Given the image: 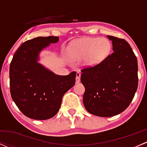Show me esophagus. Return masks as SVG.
Wrapping results in <instances>:
<instances>
[{"mask_svg": "<svg viewBox=\"0 0 147 147\" xmlns=\"http://www.w3.org/2000/svg\"><path fill=\"white\" fill-rule=\"evenodd\" d=\"M80 76H81V74L80 72H78L76 74V82H80Z\"/></svg>", "mask_w": 147, "mask_h": 147, "instance_id": "1", "label": "esophagus"}]
</instances>
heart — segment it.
Masks as SVG:
<instances>
[{"label":"heart","instance_id":"b5f03b06","mask_svg":"<svg viewBox=\"0 0 147 147\" xmlns=\"http://www.w3.org/2000/svg\"><path fill=\"white\" fill-rule=\"evenodd\" d=\"M112 47V42L107 38L90 37L74 42L69 47V53L73 59L85 58L86 65L95 66L109 55Z\"/></svg>","mask_w":147,"mask_h":147}]
</instances>
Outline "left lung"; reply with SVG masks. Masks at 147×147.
<instances>
[{
    "label": "left lung",
    "instance_id": "obj_1",
    "mask_svg": "<svg viewBox=\"0 0 147 147\" xmlns=\"http://www.w3.org/2000/svg\"><path fill=\"white\" fill-rule=\"evenodd\" d=\"M113 53L95 66L81 70L85 92L84 107L102 117L119 115L132 101L138 87L137 59L129 44L122 38L107 35Z\"/></svg>",
    "mask_w": 147,
    "mask_h": 147
}]
</instances>
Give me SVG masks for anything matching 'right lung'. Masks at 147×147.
Instances as JSON below:
<instances>
[{
    "mask_svg": "<svg viewBox=\"0 0 147 147\" xmlns=\"http://www.w3.org/2000/svg\"><path fill=\"white\" fill-rule=\"evenodd\" d=\"M58 37H38L26 41L16 50L10 65V89L13 100L28 117L52 118L57 113L62 99L74 86L76 72L57 75L38 63V54Z\"/></svg>",
    "mask_w": 147,
    "mask_h": 147,
    "instance_id": "1",
    "label": "right lung"
}]
</instances>
